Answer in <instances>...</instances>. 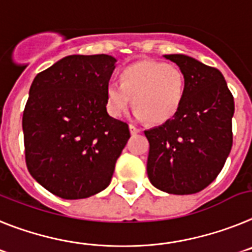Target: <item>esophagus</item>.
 I'll return each mask as SVG.
<instances>
[{
    "label": "esophagus",
    "instance_id": "esophagus-1",
    "mask_svg": "<svg viewBox=\"0 0 252 252\" xmlns=\"http://www.w3.org/2000/svg\"><path fill=\"white\" fill-rule=\"evenodd\" d=\"M129 129H130V133H132V134H137V133L141 132V129H139L138 126H135L134 124H129Z\"/></svg>",
    "mask_w": 252,
    "mask_h": 252
}]
</instances>
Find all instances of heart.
<instances>
[{
	"instance_id": "1",
	"label": "heart",
	"mask_w": 252,
	"mask_h": 252,
	"mask_svg": "<svg viewBox=\"0 0 252 252\" xmlns=\"http://www.w3.org/2000/svg\"><path fill=\"white\" fill-rule=\"evenodd\" d=\"M185 93V77L176 65L162 62H139L120 73V82L106 85V109L114 118L122 117L132 104L134 117L163 123L180 108Z\"/></svg>"
}]
</instances>
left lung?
Listing matches in <instances>:
<instances>
[{
    "label": "left lung",
    "mask_w": 252,
    "mask_h": 252,
    "mask_svg": "<svg viewBox=\"0 0 252 252\" xmlns=\"http://www.w3.org/2000/svg\"><path fill=\"white\" fill-rule=\"evenodd\" d=\"M163 57L180 67L185 93L171 119L144 130L148 179L168 194H195L217 178L231 152L235 101L217 68L185 54Z\"/></svg>",
    "instance_id": "8db88e82"
}]
</instances>
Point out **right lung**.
<instances>
[{
    "label": "right lung",
    "instance_id": "add662e5",
    "mask_svg": "<svg viewBox=\"0 0 252 252\" xmlns=\"http://www.w3.org/2000/svg\"><path fill=\"white\" fill-rule=\"evenodd\" d=\"M117 60L68 56L36 74L23 115L26 166L54 195L84 199L109 187L130 133L106 111Z\"/></svg>",
    "mask_w": 252,
    "mask_h": 252
}]
</instances>
